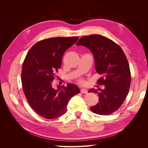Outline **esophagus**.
Returning a JSON list of instances; mask_svg holds the SVG:
<instances>
[{"instance_id":"esophagus-1","label":"esophagus","mask_w":148,"mask_h":148,"mask_svg":"<svg viewBox=\"0 0 148 148\" xmlns=\"http://www.w3.org/2000/svg\"><path fill=\"white\" fill-rule=\"evenodd\" d=\"M81 92L82 93H84V94H87L88 93V90L86 89L82 88V89H81Z\"/></svg>"}]
</instances>
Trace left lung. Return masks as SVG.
I'll return each mask as SVG.
<instances>
[{
  "mask_svg": "<svg viewBox=\"0 0 148 148\" xmlns=\"http://www.w3.org/2000/svg\"><path fill=\"white\" fill-rule=\"evenodd\" d=\"M77 45L86 47L91 51L96 70L101 75L97 83L104 85V89L89 90L99 97V102L90 109L99 115L111 114L122 106L130 86L131 74L127 57L118 44L99 34L84 36Z\"/></svg>",
  "mask_w": 148,
  "mask_h": 148,
  "instance_id": "8db88e82",
  "label": "left lung"
}]
</instances>
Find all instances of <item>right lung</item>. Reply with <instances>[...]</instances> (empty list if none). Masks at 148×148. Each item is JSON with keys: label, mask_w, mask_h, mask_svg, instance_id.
<instances>
[{"label": "right lung", "mask_w": 148, "mask_h": 148, "mask_svg": "<svg viewBox=\"0 0 148 148\" xmlns=\"http://www.w3.org/2000/svg\"><path fill=\"white\" fill-rule=\"evenodd\" d=\"M78 37L51 38L40 41L30 49L23 62L21 82L25 97L36 112L47 119L65 114L67 105L80 90L74 84L52 86L62 65V56Z\"/></svg>", "instance_id": "1"}]
</instances>
